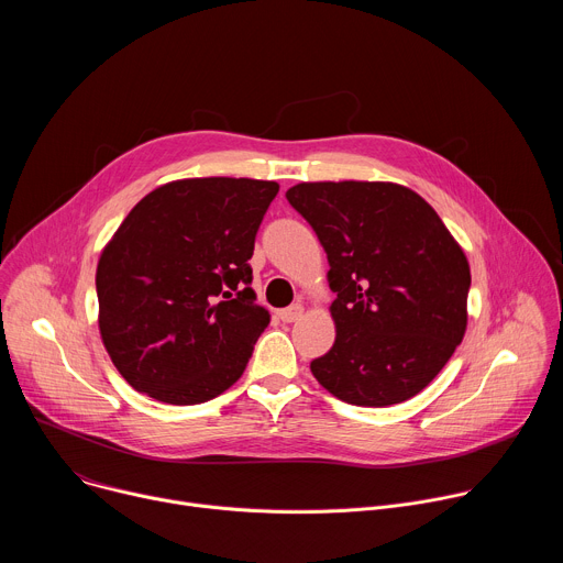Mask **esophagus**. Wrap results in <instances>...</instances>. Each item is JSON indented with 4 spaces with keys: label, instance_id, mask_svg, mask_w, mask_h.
<instances>
[{
    "label": "esophagus",
    "instance_id": "1",
    "mask_svg": "<svg viewBox=\"0 0 563 563\" xmlns=\"http://www.w3.org/2000/svg\"><path fill=\"white\" fill-rule=\"evenodd\" d=\"M302 316V305L300 302H294L291 307H285L278 311V318L283 320V323H294V320H298Z\"/></svg>",
    "mask_w": 563,
    "mask_h": 563
}]
</instances>
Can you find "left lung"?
<instances>
[{
  "mask_svg": "<svg viewBox=\"0 0 563 563\" xmlns=\"http://www.w3.org/2000/svg\"><path fill=\"white\" fill-rule=\"evenodd\" d=\"M289 205L330 261L336 341L311 361L336 398L387 408L419 394L465 334L470 267L437 211L391 183H300Z\"/></svg>",
  "mask_w": 563,
  "mask_h": 563,
  "instance_id": "8db88e82",
  "label": "left lung"
}]
</instances>
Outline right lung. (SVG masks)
Listing matches in <instances>:
<instances>
[{
  "label": "right lung",
  "instance_id": "obj_1",
  "mask_svg": "<svg viewBox=\"0 0 563 563\" xmlns=\"http://www.w3.org/2000/svg\"><path fill=\"white\" fill-rule=\"evenodd\" d=\"M276 194L267 180L194 178L131 209L96 276L100 334L131 387L196 406L243 376L269 325L250 258Z\"/></svg>",
  "mask_w": 563,
  "mask_h": 563
}]
</instances>
